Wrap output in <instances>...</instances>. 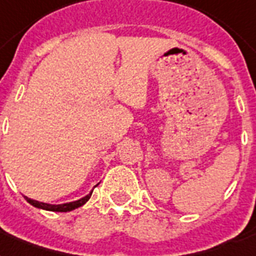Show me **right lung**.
Masks as SVG:
<instances>
[{
  "label": "right lung",
  "mask_w": 256,
  "mask_h": 256,
  "mask_svg": "<svg viewBox=\"0 0 256 256\" xmlns=\"http://www.w3.org/2000/svg\"><path fill=\"white\" fill-rule=\"evenodd\" d=\"M92 194V191H90V192H88L86 196H84V198L78 199V200H74V202L62 203V204H49V203L38 202V200L30 199L28 198V196H25V199L30 203V204H32V206L37 207V208H42V210H48V211H54V212H68V211L76 210V208H78V207L84 206L88 199H90Z\"/></svg>",
  "instance_id": "add662e5"
}]
</instances>
